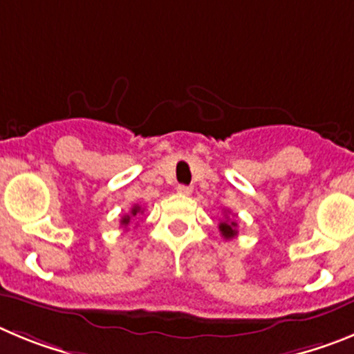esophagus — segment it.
<instances>
[{"label": "esophagus", "mask_w": 354, "mask_h": 354, "mask_svg": "<svg viewBox=\"0 0 354 354\" xmlns=\"http://www.w3.org/2000/svg\"><path fill=\"white\" fill-rule=\"evenodd\" d=\"M176 192L181 194V196H190L192 194V187H189V185H178Z\"/></svg>", "instance_id": "34e87169"}]
</instances>
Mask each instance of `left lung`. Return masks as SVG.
<instances>
[{"label": "left lung", "mask_w": 354, "mask_h": 354, "mask_svg": "<svg viewBox=\"0 0 354 354\" xmlns=\"http://www.w3.org/2000/svg\"><path fill=\"white\" fill-rule=\"evenodd\" d=\"M236 227H238L236 222L231 221V218H227V216H225V221H222L221 224H218V229H221L222 236H224L225 240H231V238L236 236L238 234Z\"/></svg>", "instance_id": "obj_1"}]
</instances>
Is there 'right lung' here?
<instances>
[{"label":"right lung","instance_id":"add662e5","mask_svg":"<svg viewBox=\"0 0 354 354\" xmlns=\"http://www.w3.org/2000/svg\"><path fill=\"white\" fill-rule=\"evenodd\" d=\"M142 212V208L139 205H136L133 206L132 209H130V215H125L122 218V225H129L130 224V221H132V216H136V215H139V213Z\"/></svg>","mask_w":354,"mask_h":354}]
</instances>
